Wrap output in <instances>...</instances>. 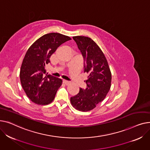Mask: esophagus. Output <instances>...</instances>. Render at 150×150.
<instances>
[{
  "label": "esophagus",
  "instance_id": "34e87169",
  "mask_svg": "<svg viewBox=\"0 0 150 150\" xmlns=\"http://www.w3.org/2000/svg\"><path fill=\"white\" fill-rule=\"evenodd\" d=\"M63 83L65 84V85H69V84H70V82H69V81H65V80H64L63 81Z\"/></svg>",
  "mask_w": 150,
  "mask_h": 150
}]
</instances>
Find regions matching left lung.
Here are the masks:
<instances>
[{"instance_id": "obj_1", "label": "left lung", "mask_w": 150, "mask_h": 150, "mask_svg": "<svg viewBox=\"0 0 150 150\" xmlns=\"http://www.w3.org/2000/svg\"><path fill=\"white\" fill-rule=\"evenodd\" d=\"M85 61V72L88 74L85 81L86 87L70 98L73 107L82 112L93 110L105 98L110 90L111 73L103 52L91 38L74 36Z\"/></svg>"}]
</instances>
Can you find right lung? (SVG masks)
Returning a JSON list of instances; mask_svg holds the SVG:
<instances>
[{"label":"right lung","instance_id":"right-lung-1","mask_svg":"<svg viewBox=\"0 0 150 150\" xmlns=\"http://www.w3.org/2000/svg\"><path fill=\"white\" fill-rule=\"evenodd\" d=\"M69 36L57 33L43 35L35 41L26 51L20 71L21 83L28 98L38 105H46L54 99L62 83L60 79L51 75L45 76L46 64L51 56Z\"/></svg>","mask_w":150,"mask_h":150}]
</instances>
